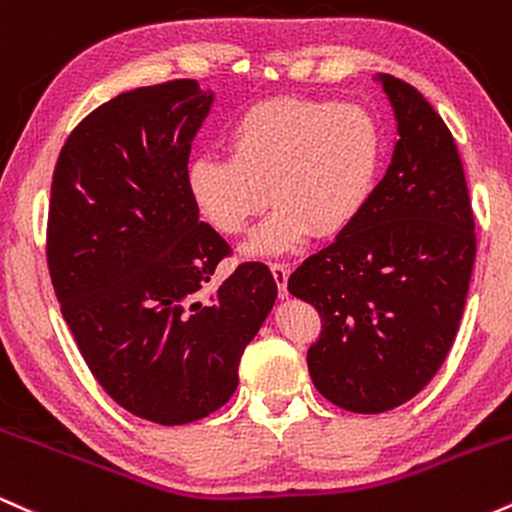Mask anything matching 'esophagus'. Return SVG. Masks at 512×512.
I'll use <instances>...</instances> for the list:
<instances>
[{
  "instance_id": "esophagus-1",
  "label": "esophagus",
  "mask_w": 512,
  "mask_h": 512,
  "mask_svg": "<svg viewBox=\"0 0 512 512\" xmlns=\"http://www.w3.org/2000/svg\"><path fill=\"white\" fill-rule=\"evenodd\" d=\"M269 269H272V274H274L279 296L286 298V296H289V289H286V284H289V264H286V262H269Z\"/></svg>"
}]
</instances>
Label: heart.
<instances>
[{
  "instance_id": "obj_1",
  "label": "heart",
  "mask_w": 512,
  "mask_h": 512,
  "mask_svg": "<svg viewBox=\"0 0 512 512\" xmlns=\"http://www.w3.org/2000/svg\"><path fill=\"white\" fill-rule=\"evenodd\" d=\"M226 154L187 163V195L226 238L243 236L276 202L250 243L281 255L317 236H339L368 207L385 158V132L356 103L281 96L250 105L226 132Z\"/></svg>"
}]
</instances>
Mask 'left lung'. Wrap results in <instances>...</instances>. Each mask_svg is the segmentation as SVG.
<instances>
[{
	"label": "left lung",
	"mask_w": 512,
	"mask_h": 512,
	"mask_svg": "<svg viewBox=\"0 0 512 512\" xmlns=\"http://www.w3.org/2000/svg\"><path fill=\"white\" fill-rule=\"evenodd\" d=\"M378 79L397 117L390 168L354 226L289 279L322 322L308 349L310 378L356 414L395 409L431 383L455 342L477 255L448 125L407 81Z\"/></svg>",
	"instance_id": "obj_1"
}]
</instances>
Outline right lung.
<instances>
[{
    "label": "right lung",
    "instance_id": "right-lung-1",
    "mask_svg": "<svg viewBox=\"0 0 512 512\" xmlns=\"http://www.w3.org/2000/svg\"><path fill=\"white\" fill-rule=\"evenodd\" d=\"M211 101L195 79L120 93L74 127L52 173L45 252L64 320L103 390L161 426L233 397L276 301L262 262L207 286L231 245L199 221L185 175Z\"/></svg>",
    "mask_w": 512,
    "mask_h": 512
}]
</instances>
